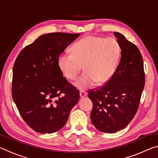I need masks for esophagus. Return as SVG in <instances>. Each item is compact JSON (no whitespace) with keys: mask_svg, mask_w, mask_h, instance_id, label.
<instances>
[{"mask_svg":"<svg viewBox=\"0 0 158 158\" xmlns=\"http://www.w3.org/2000/svg\"><path fill=\"white\" fill-rule=\"evenodd\" d=\"M86 95H87V93H86V92H85V91H80V93H79V95H80V98H81L85 97Z\"/></svg>","mask_w":158,"mask_h":158,"instance_id":"1","label":"esophagus"}]
</instances>
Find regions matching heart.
Masks as SVG:
<instances>
[{"label": "heart", "instance_id": "obj_1", "mask_svg": "<svg viewBox=\"0 0 158 158\" xmlns=\"http://www.w3.org/2000/svg\"><path fill=\"white\" fill-rule=\"evenodd\" d=\"M121 56V47L114 37L89 35L74 44L73 53L63 52L58 58V68L67 79L74 80L82 69L85 71L74 83L80 90L102 84L116 73Z\"/></svg>", "mask_w": 158, "mask_h": 158}]
</instances>
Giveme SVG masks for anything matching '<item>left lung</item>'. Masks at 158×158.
Wrapping results in <instances>:
<instances>
[{"label":"left lung","instance_id":"left-lung-1","mask_svg":"<svg viewBox=\"0 0 158 158\" xmlns=\"http://www.w3.org/2000/svg\"><path fill=\"white\" fill-rule=\"evenodd\" d=\"M121 47L116 73L106 84L90 90L93 104L90 119L96 129L114 133L130 123L137 111L145 84L142 56L136 45L114 32Z\"/></svg>","mask_w":158,"mask_h":158}]
</instances>
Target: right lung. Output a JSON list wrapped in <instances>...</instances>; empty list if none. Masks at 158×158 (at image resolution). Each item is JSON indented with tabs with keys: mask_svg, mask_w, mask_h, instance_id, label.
<instances>
[{
	"mask_svg": "<svg viewBox=\"0 0 158 158\" xmlns=\"http://www.w3.org/2000/svg\"><path fill=\"white\" fill-rule=\"evenodd\" d=\"M80 34L42 35L18 55L13 67L12 95L24 121L33 130L51 134L61 129L79 99L63 77L58 58Z\"/></svg>",
	"mask_w": 158,
	"mask_h": 158,
	"instance_id": "1",
	"label": "right lung"
}]
</instances>
